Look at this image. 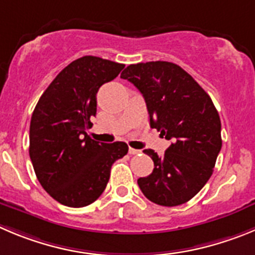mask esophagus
<instances>
[{
    "label": "esophagus",
    "mask_w": 255,
    "mask_h": 255,
    "mask_svg": "<svg viewBox=\"0 0 255 255\" xmlns=\"http://www.w3.org/2000/svg\"><path fill=\"white\" fill-rule=\"evenodd\" d=\"M128 152H129V154H139L141 153V149H135V148H132V147H129Z\"/></svg>",
    "instance_id": "obj_1"
}]
</instances>
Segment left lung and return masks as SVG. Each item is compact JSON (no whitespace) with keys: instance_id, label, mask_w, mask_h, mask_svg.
Wrapping results in <instances>:
<instances>
[{"instance_id":"1","label":"left lung","mask_w":255,"mask_h":255,"mask_svg":"<svg viewBox=\"0 0 255 255\" xmlns=\"http://www.w3.org/2000/svg\"><path fill=\"white\" fill-rule=\"evenodd\" d=\"M143 95L149 125L171 141L163 156L144 149L154 168L137 180L144 196L162 206L191 200L213 175L221 149V123L208 93L168 61L132 64L121 74Z\"/></svg>"}]
</instances>
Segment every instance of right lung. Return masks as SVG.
Returning <instances> with one entry per match:
<instances>
[{
    "label": "right lung",
    "mask_w": 255,
    "mask_h": 255,
    "mask_svg": "<svg viewBox=\"0 0 255 255\" xmlns=\"http://www.w3.org/2000/svg\"><path fill=\"white\" fill-rule=\"evenodd\" d=\"M123 68L90 55L74 60L42 93L31 117L28 153L37 180L69 208L94 203L108 184L112 165L128 152L125 142L102 143L87 134L99 88Z\"/></svg>",
    "instance_id": "1"
}]
</instances>
